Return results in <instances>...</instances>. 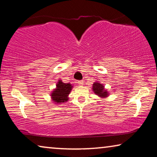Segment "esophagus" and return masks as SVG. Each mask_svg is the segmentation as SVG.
Listing matches in <instances>:
<instances>
[{
	"instance_id": "34e87169",
	"label": "esophagus",
	"mask_w": 157,
	"mask_h": 157,
	"mask_svg": "<svg viewBox=\"0 0 157 157\" xmlns=\"http://www.w3.org/2000/svg\"><path fill=\"white\" fill-rule=\"evenodd\" d=\"M78 84L79 85H83L84 84V81L83 80H79V81H78Z\"/></svg>"
}]
</instances>
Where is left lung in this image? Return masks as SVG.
I'll list each match as a JSON object with an SVG mask.
<instances>
[{"mask_svg":"<svg viewBox=\"0 0 157 157\" xmlns=\"http://www.w3.org/2000/svg\"><path fill=\"white\" fill-rule=\"evenodd\" d=\"M92 89L94 91L96 95L98 96L102 97V98H105L108 96V93L106 90L104 89V86L99 82H94L93 84V86H92Z\"/></svg>","mask_w":157,"mask_h":157,"instance_id":"1","label":"left lung"}]
</instances>
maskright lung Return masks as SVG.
I'll use <instances>...</instances> for the list:
<instances>
[{"label":"right lung","mask_w":157,"mask_h":157,"mask_svg":"<svg viewBox=\"0 0 157 157\" xmlns=\"http://www.w3.org/2000/svg\"><path fill=\"white\" fill-rule=\"evenodd\" d=\"M73 85L70 83H63L59 80L56 84V87L51 94L52 100L55 103H64L68 101V94L73 89Z\"/></svg>","instance_id":"right-lung-1"}]
</instances>
